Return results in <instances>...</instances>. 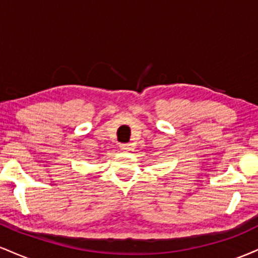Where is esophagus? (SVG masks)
<instances>
[{
	"instance_id": "obj_1",
	"label": "esophagus",
	"mask_w": 258,
	"mask_h": 258,
	"mask_svg": "<svg viewBox=\"0 0 258 258\" xmlns=\"http://www.w3.org/2000/svg\"><path fill=\"white\" fill-rule=\"evenodd\" d=\"M120 149L122 150V152H128V150L131 149V144H120Z\"/></svg>"
}]
</instances>
